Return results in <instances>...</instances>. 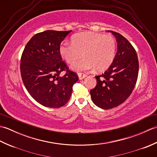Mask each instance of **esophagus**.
Wrapping results in <instances>:
<instances>
[{
	"mask_svg": "<svg viewBox=\"0 0 157 157\" xmlns=\"http://www.w3.org/2000/svg\"><path fill=\"white\" fill-rule=\"evenodd\" d=\"M78 77H79V79H84V78H86V74H85V73H81V72L78 73Z\"/></svg>",
	"mask_w": 157,
	"mask_h": 157,
	"instance_id": "34e87169",
	"label": "esophagus"
}]
</instances>
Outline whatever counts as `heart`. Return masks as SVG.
Returning a JSON list of instances; mask_svg holds the SVG:
<instances>
[{
	"instance_id": "heart-1",
	"label": "heart",
	"mask_w": 157,
	"mask_h": 157,
	"mask_svg": "<svg viewBox=\"0 0 157 157\" xmlns=\"http://www.w3.org/2000/svg\"><path fill=\"white\" fill-rule=\"evenodd\" d=\"M71 42L62 43L59 52L67 63H73L82 56L84 58L73 63L75 71L94 69L102 72L107 69L114 61L117 42L111 35L91 32H80L73 36Z\"/></svg>"
}]
</instances>
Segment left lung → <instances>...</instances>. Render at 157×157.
<instances>
[{"label":"left lung","instance_id":"obj_1","mask_svg":"<svg viewBox=\"0 0 157 157\" xmlns=\"http://www.w3.org/2000/svg\"><path fill=\"white\" fill-rule=\"evenodd\" d=\"M109 32L115 36L117 52L109 69L96 76L97 84L90 92L93 102L103 109L115 108L128 99L135 88L139 70L137 53L133 46L119 33Z\"/></svg>","mask_w":157,"mask_h":157}]
</instances>
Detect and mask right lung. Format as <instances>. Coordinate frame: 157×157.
Listing matches in <instances>:
<instances>
[{"label": "right lung", "instance_id": "right-lung-1", "mask_svg": "<svg viewBox=\"0 0 157 157\" xmlns=\"http://www.w3.org/2000/svg\"><path fill=\"white\" fill-rule=\"evenodd\" d=\"M69 31L46 30L35 34L23 50L20 63L21 78L29 94L40 104L59 108L67 103L73 85L79 78L69 69L59 52ZM65 71L63 76L59 75Z\"/></svg>", "mask_w": 157, "mask_h": 157}]
</instances>
